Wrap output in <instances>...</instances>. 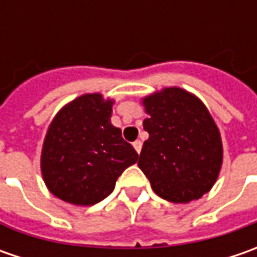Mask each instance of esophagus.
Wrapping results in <instances>:
<instances>
[{
    "mask_svg": "<svg viewBox=\"0 0 257 257\" xmlns=\"http://www.w3.org/2000/svg\"><path fill=\"white\" fill-rule=\"evenodd\" d=\"M142 146H143V144H142L140 140H136V142L133 143V147L136 149V152H137V153H140V152H142Z\"/></svg>",
    "mask_w": 257,
    "mask_h": 257,
    "instance_id": "34e87169",
    "label": "esophagus"
}]
</instances>
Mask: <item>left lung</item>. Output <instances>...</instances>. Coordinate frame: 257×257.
<instances>
[{
	"instance_id": "8db88e82",
	"label": "left lung",
	"mask_w": 257,
	"mask_h": 257,
	"mask_svg": "<svg viewBox=\"0 0 257 257\" xmlns=\"http://www.w3.org/2000/svg\"><path fill=\"white\" fill-rule=\"evenodd\" d=\"M149 118L139 167L154 193L189 203L210 192L223 163L220 132L207 107L180 87H166L142 98Z\"/></svg>"
}]
</instances>
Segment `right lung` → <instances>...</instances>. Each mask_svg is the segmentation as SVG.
Instances as JSON below:
<instances>
[{
	"mask_svg": "<svg viewBox=\"0 0 257 257\" xmlns=\"http://www.w3.org/2000/svg\"><path fill=\"white\" fill-rule=\"evenodd\" d=\"M114 100L83 94L55 114L41 150V174L55 197L93 206L114 190L139 154L111 124Z\"/></svg>",
	"mask_w": 257,
	"mask_h": 257,
	"instance_id": "1",
	"label": "right lung"
}]
</instances>
